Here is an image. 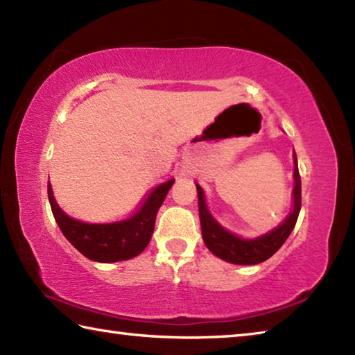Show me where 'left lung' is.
<instances>
[{"instance_id":"1","label":"left lung","mask_w":355,"mask_h":355,"mask_svg":"<svg viewBox=\"0 0 355 355\" xmlns=\"http://www.w3.org/2000/svg\"><path fill=\"white\" fill-rule=\"evenodd\" d=\"M294 161V188H293V209L274 230L264 233L257 238H243L222 227L208 211L205 194L199 184H196L199 196V216L202 225V238L207 248L218 258L233 264H258L266 261L277 252L296 225L300 211V177L297 171L296 153Z\"/></svg>"}]
</instances>
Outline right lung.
Segmentation results:
<instances>
[{
    "instance_id": "obj_1",
    "label": "right lung",
    "mask_w": 355,
    "mask_h": 355,
    "mask_svg": "<svg viewBox=\"0 0 355 355\" xmlns=\"http://www.w3.org/2000/svg\"><path fill=\"white\" fill-rule=\"evenodd\" d=\"M175 178L150 192L142 207L130 218L114 222H84L65 214L48 188V200L62 235L76 250L92 261L116 263L135 258L147 248L153 235L156 214Z\"/></svg>"
}]
</instances>
